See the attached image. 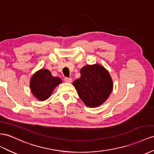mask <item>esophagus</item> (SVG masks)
I'll return each instance as SVG.
<instances>
[{
	"mask_svg": "<svg viewBox=\"0 0 154 154\" xmlns=\"http://www.w3.org/2000/svg\"><path fill=\"white\" fill-rule=\"evenodd\" d=\"M64 81H65V82H67V83H71V82H72V78H70L65 77V78H64Z\"/></svg>",
	"mask_w": 154,
	"mask_h": 154,
	"instance_id": "34e87169",
	"label": "esophagus"
}]
</instances>
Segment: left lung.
<instances>
[{"label": "left lung", "mask_w": 154, "mask_h": 154, "mask_svg": "<svg viewBox=\"0 0 154 154\" xmlns=\"http://www.w3.org/2000/svg\"><path fill=\"white\" fill-rule=\"evenodd\" d=\"M81 77L73 82L82 100L90 107L100 106L113 89L109 73L102 66L87 65L80 70Z\"/></svg>", "instance_id": "obj_1"}]
</instances>
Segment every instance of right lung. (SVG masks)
<instances>
[{
    "instance_id": "right-lung-1",
    "label": "right lung",
    "mask_w": 154,
    "mask_h": 154,
    "mask_svg": "<svg viewBox=\"0 0 154 154\" xmlns=\"http://www.w3.org/2000/svg\"><path fill=\"white\" fill-rule=\"evenodd\" d=\"M61 82L59 77H54L51 72L41 69L32 76L30 81L32 93L39 100L48 98L55 87Z\"/></svg>"
}]
</instances>
